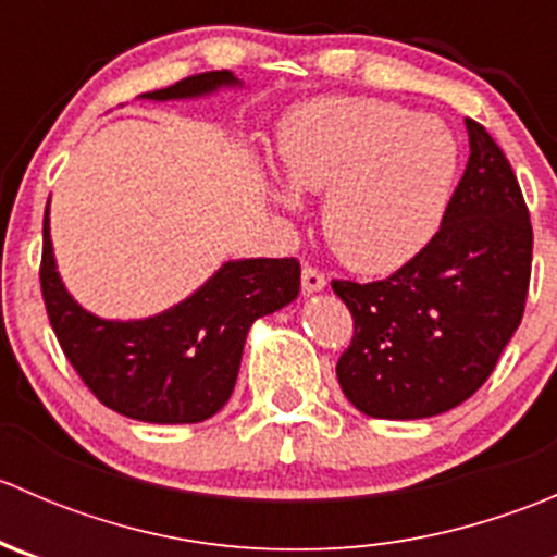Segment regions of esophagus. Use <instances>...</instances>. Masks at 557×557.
Here are the masks:
<instances>
[{"label": "esophagus", "mask_w": 557, "mask_h": 557, "mask_svg": "<svg viewBox=\"0 0 557 557\" xmlns=\"http://www.w3.org/2000/svg\"><path fill=\"white\" fill-rule=\"evenodd\" d=\"M301 288L307 294H314V290H323L325 288V274L314 267H305L301 269Z\"/></svg>", "instance_id": "1"}]
</instances>
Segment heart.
<instances>
[{
	"label": "heart",
	"instance_id": "1",
	"mask_svg": "<svg viewBox=\"0 0 557 557\" xmlns=\"http://www.w3.org/2000/svg\"><path fill=\"white\" fill-rule=\"evenodd\" d=\"M280 156L290 185L323 194V234L363 274L412 261L450 201L458 145L450 128L383 99H318L288 115ZM277 199L296 207L294 190Z\"/></svg>",
	"mask_w": 557,
	"mask_h": 557
}]
</instances>
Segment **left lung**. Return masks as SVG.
Wrapping results in <instances>:
<instances>
[{
	"instance_id": "obj_1",
	"label": "left lung",
	"mask_w": 557,
	"mask_h": 557,
	"mask_svg": "<svg viewBox=\"0 0 557 557\" xmlns=\"http://www.w3.org/2000/svg\"><path fill=\"white\" fill-rule=\"evenodd\" d=\"M469 164L440 232L391 277L331 280L352 314L336 377L369 418L442 414L474 396L518 331L533 228L507 156L466 117Z\"/></svg>"
}]
</instances>
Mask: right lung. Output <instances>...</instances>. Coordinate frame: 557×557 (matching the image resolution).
<instances>
[{"mask_svg": "<svg viewBox=\"0 0 557 557\" xmlns=\"http://www.w3.org/2000/svg\"><path fill=\"white\" fill-rule=\"evenodd\" d=\"M234 83L237 77L226 70L199 72L145 97H201ZM39 285L66 361L104 407L145 423H201L232 396L252 320L299 296L301 263L296 258L228 261L172 310L117 323L86 312L66 294L45 210Z\"/></svg>", "mask_w": 557, "mask_h": 557, "instance_id": "add662e5", "label": "right lung"}]
</instances>
